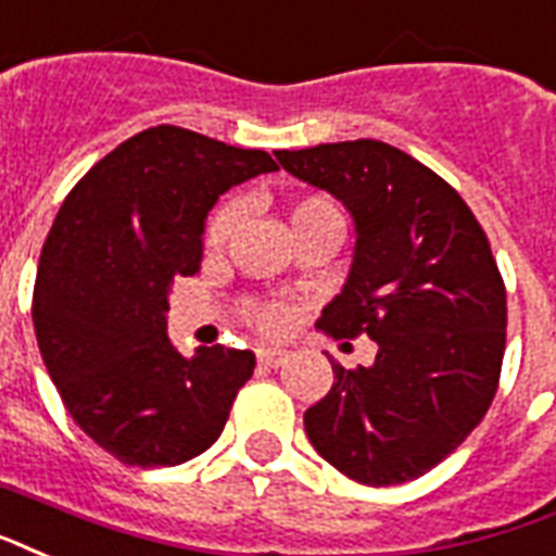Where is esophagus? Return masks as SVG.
<instances>
[{"label":"esophagus","mask_w":556,"mask_h":556,"mask_svg":"<svg viewBox=\"0 0 556 556\" xmlns=\"http://www.w3.org/2000/svg\"><path fill=\"white\" fill-rule=\"evenodd\" d=\"M256 358L262 367H282L288 362V353L286 350H256Z\"/></svg>","instance_id":"esophagus-1"}]
</instances>
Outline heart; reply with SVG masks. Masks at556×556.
Returning <instances> with one entry per match:
<instances>
[{
  "instance_id": "b5f03b06",
  "label": "heart",
  "mask_w": 556,
  "mask_h": 556,
  "mask_svg": "<svg viewBox=\"0 0 556 556\" xmlns=\"http://www.w3.org/2000/svg\"><path fill=\"white\" fill-rule=\"evenodd\" d=\"M324 212H338L334 210L332 201H326V198H308L291 212V224L303 222V218H312V215H324ZM241 206L239 203H227L222 210L212 215L210 230H206V244L210 248H218L224 241L230 239V232L236 230V224H239ZM248 320L262 332H282L291 320V312H288L282 303H253L248 306Z\"/></svg>"
}]
</instances>
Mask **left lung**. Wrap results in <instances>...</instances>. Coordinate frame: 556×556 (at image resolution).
<instances>
[{"mask_svg": "<svg viewBox=\"0 0 556 556\" xmlns=\"http://www.w3.org/2000/svg\"><path fill=\"white\" fill-rule=\"evenodd\" d=\"M355 224L350 277L317 326L370 334L376 362L306 410L317 455L358 484L426 476L484 419L498 388L507 294L481 224L452 186L379 139L277 151Z\"/></svg>", "mask_w": 556, "mask_h": 556, "instance_id": "1", "label": "left lung"}]
</instances>
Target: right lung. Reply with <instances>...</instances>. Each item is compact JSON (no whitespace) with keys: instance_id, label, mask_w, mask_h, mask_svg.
<instances>
[{"instance_id":"obj_1","label":"right lung","mask_w":556,"mask_h":556,"mask_svg":"<svg viewBox=\"0 0 556 556\" xmlns=\"http://www.w3.org/2000/svg\"><path fill=\"white\" fill-rule=\"evenodd\" d=\"M277 172L265 151L175 125L113 148L66 194L42 244L34 332L63 405L127 466H177L218 440L253 376L250 350L165 334L177 277L201 268L206 215L227 189Z\"/></svg>"}]
</instances>
